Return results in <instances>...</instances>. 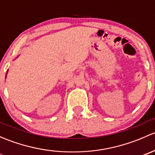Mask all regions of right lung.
I'll list each match as a JSON object with an SVG mask.
<instances>
[{"label": "right lung", "instance_id": "obj_1", "mask_svg": "<svg viewBox=\"0 0 155 155\" xmlns=\"http://www.w3.org/2000/svg\"><path fill=\"white\" fill-rule=\"evenodd\" d=\"M7 72H8V71H7ZM6 77H7V75H6Z\"/></svg>", "mask_w": 155, "mask_h": 155}]
</instances>
